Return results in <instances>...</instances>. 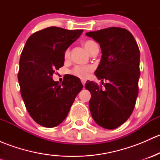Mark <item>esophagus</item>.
I'll use <instances>...</instances> for the list:
<instances>
[{
    "instance_id": "1",
    "label": "esophagus",
    "mask_w": 160,
    "mask_h": 160,
    "mask_svg": "<svg viewBox=\"0 0 160 160\" xmlns=\"http://www.w3.org/2000/svg\"><path fill=\"white\" fill-rule=\"evenodd\" d=\"M81 82H82V83H83V86H84V85H85V83H86V81H85L84 80H81Z\"/></svg>"
}]
</instances>
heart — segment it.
Returning <instances> with one entry per match:
<instances>
[{"instance_id": "1", "label": "heart", "mask_w": 160, "mask_h": 160, "mask_svg": "<svg viewBox=\"0 0 160 160\" xmlns=\"http://www.w3.org/2000/svg\"><path fill=\"white\" fill-rule=\"evenodd\" d=\"M83 47L86 49L87 51L89 53H90L92 50H93V47L97 46V44L94 42L91 41V40H88V41H85L83 43ZM64 56H65V58H69V56H70V50H66ZM92 70H93V68H92L91 67L76 66V67L72 69V71H71V73H72V75L76 76V77H79V78L85 79L88 77V76L89 75V73L91 72Z\"/></svg>"}]
</instances>
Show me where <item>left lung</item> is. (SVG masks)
<instances>
[{"label":"left lung","instance_id":"1","mask_svg":"<svg viewBox=\"0 0 160 160\" xmlns=\"http://www.w3.org/2000/svg\"><path fill=\"white\" fill-rule=\"evenodd\" d=\"M98 42L101 59L95 71L98 80H106L104 90L93 81L85 88L91 93L89 108L94 122L106 129H114L126 122L135 108L138 93L140 52L128 30L117 27L87 32Z\"/></svg>","mask_w":160,"mask_h":160}]
</instances>
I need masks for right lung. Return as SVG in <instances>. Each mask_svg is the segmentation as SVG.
I'll list each match as a JSON object with an SVG mask.
<instances>
[{"label": "right lung", "mask_w": 160, "mask_h": 160, "mask_svg": "<svg viewBox=\"0 0 160 160\" xmlns=\"http://www.w3.org/2000/svg\"><path fill=\"white\" fill-rule=\"evenodd\" d=\"M83 32L44 28L32 34L22 50L18 74L21 94L30 116L42 126L62 123L83 88L80 79L72 75L65 76L60 84L52 80L55 71L63 66L66 50Z\"/></svg>", "instance_id": "1"}]
</instances>
